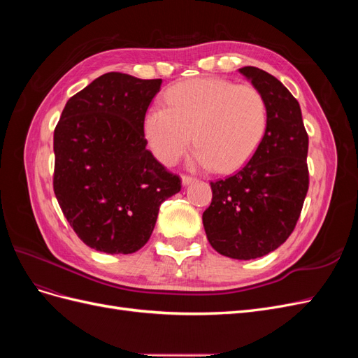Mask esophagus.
I'll return each mask as SVG.
<instances>
[{
	"instance_id": "1",
	"label": "esophagus",
	"mask_w": 358,
	"mask_h": 358,
	"mask_svg": "<svg viewBox=\"0 0 358 358\" xmlns=\"http://www.w3.org/2000/svg\"><path fill=\"white\" fill-rule=\"evenodd\" d=\"M192 182H196V178H192V176H188V175H183L182 176V183L183 185H189V183H192Z\"/></svg>"
}]
</instances>
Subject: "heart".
<instances>
[{"label":"heart","instance_id":"b5f03b06","mask_svg":"<svg viewBox=\"0 0 358 358\" xmlns=\"http://www.w3.org/2000/svg\"><path fill=\"white\" fill-rule=\"evenodd\" d=\"M166 104L146 110L143 131L155 158L171 166L192 142L191 167L231 173L243 167L267 129L263 94L251 85L220 78L180 82L166 92Z\"/></svg>","mask_w":358,"mask_h":358}]
</instances>
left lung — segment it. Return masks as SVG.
I'll return each instance as SVG.
<instances>
[{
    "label": "left lung",
    "mask_w": 358,
    "mask_h": 358,
    "mask_svg": "<svg viewBox=\"0 0 358 358\" xmlns=\"http://www.w3.org/2000/svg\"><path fill=\"white\" fill-rule=\"evenodd\" d=\"M239 71L264 96L267 129L242 170L210 182L203 225L216 252L252 259L275 251L294 230L309 188V137L299 101L275 76L257 67Z\"/></svg>",
    "instance_id": "left-lung-1"
}]
</instances>
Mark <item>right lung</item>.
I'll return each mask as SVG.
<instances>
[{
    "label": "right lung",
    "instance_id": "1",
    "mask_svg": "<svg viewBox=\"0 0 358 358\" xmlns=\"http://www.w3.org/2000/svg\"><path fill=\"white\" fill-rule=\"evenodd\" d=\"M161 83L106 73L71 96L57 124L53 191L74 233L95 251H138L161 203L182 188L146 149L143 119Z\"/></svg>",
    "mask_w": 358,
    "mask_h": 358
}]
</instances>
